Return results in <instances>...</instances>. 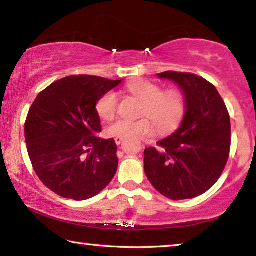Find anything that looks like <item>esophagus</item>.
<instances>
[{"instance_id": "34e87169", "label": "esophagus", "mask_w": 256, "mask_h": 256, "mask_svg": "<svg viewBox=\"0 0 256 256\" xmlns=\"http://www.w3.org/2000/svg\"><path fill=\"white\" fill-rule=\"evenodd\" d=\"M123 140H124L123 138H120V136L115 138V142H116V144H122V142H123Z\"/></svg>"}]
</instances>
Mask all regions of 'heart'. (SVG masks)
<instances>
[{
	"instance_id": "heart-1",
	"label": "heart",
	"mask_w": 256,
	"mask_h": 256,
	"mask_svg": "<svg viewBox=\"0 0 256 256\" xmlns=\"http://www.w3.org/2000/svg\"><path fill=\"white\" fill-rule=\"evenodd\" d=\"M126 92L144 102L141 116L144 118L131 120L118 118L110 123L107 133L110 136L141 138L156 133L168 134L178 128L185 112V99L177 89L164 90L160 84L144 79H136L126 84ZM118 110V97L114 92H107L98 99L96 112L102 120H112Z\"/></svg>"
}]
</instances>
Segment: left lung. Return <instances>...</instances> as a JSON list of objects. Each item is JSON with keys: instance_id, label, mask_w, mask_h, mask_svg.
<instances>
[{"instance_id": "1", "label": "left lung", "mask_w": 256, "mask_h": 256, "mask_svg": "<svg viewBox=\"0 0 256 256\" xmlns=\"http://www.w3.org/2000/svg\"><path fill=\"white\" fill-rule=\"evenodd\" d=\"M162 79L180 86L186 112L180 128L144 149V172L154 188L172 200L206 193L226 167L230 151V118L216 86L188 72L166 71Z\"/></svg>"}]
</instances>
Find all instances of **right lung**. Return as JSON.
I'll list each match as a JSON object with an SVG mask.
<instances>
[{
	"instance_id": "add662e5",
	"label": "right lung",
	"mask_w": 256,
	"mask_h": 256,
	"mask_svg": "<svg viewBox=\"0 0 256 256\" xmlns=\"http://www.w3.org/2000/svg\"><path fill=\"white\" fill-rule=\"evenodd\" d=\"M122 80L70 76L34 99L24 123L30 162L42 183L58 196L82 201L110 183L118 166L114 138L102 132L96 104Z\"/></svg>"
}]
</instances>
